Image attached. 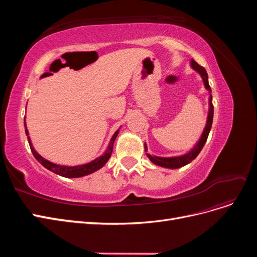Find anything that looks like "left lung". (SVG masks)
Masks as SVG:
<instances>
[{"label": "left lung", "mask_w": 257, "mask_h": 257, "mask_svg": "<svg viewBox=\"0 0 257 257\" xmlns=\"http://www.w3.org/2000/svg\"><path fill=\"white\" fill-rule=\"evenodd\" d=\"M192 67L197 71L200 76L203 77V80L205 83V87L207 90H209L211 92V88H210L209 82H208V74L206 72V69L200 66L198 63H196L195 61L192 60L191 62ZM212 120H213V104H212V95L210 94V98H209V113H208V120H207V124L206 127L204 130V133L201 135L198 144L194 147V149L192 151H190L188 154L181 155V157H176V158H159V157H152L150 154H147V157L150 159V161L152 163H154L155 165H159L162 167H166V168H180L186 164H189L194 159H195L197 155L199 154V152L203 149V147L205 146L207 138L209 135V132L211 130V125H212ZM145 148H146V144H145ZM147 152V149H145Z\"/></svg>", "instance_id": "1"}]
</instances>
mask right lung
<instances>
[{"mask_svg": "<svg viewBox=\"0 0 257 257\" xmlns=\"http://www.w3.org/2000/svg\"><path fill=\"white\" fill-rule=\"evenodd\" d=\"M26 134L28 135V130L26 127ZM119 134V130L115 132V133L113 134L112 138L110 139V143H109V146H108V149L106 150L105 154L102 155V157L97 158L96 160L92 161L90 163H88V164H84V165H79V166H60V165H56L53 164V163L45 160L44 158H42L40 154H38L35 150L34 148L32 146V144H31L30 142V137L28 136V141H29V145H30V148H31V151H32L34 158L41 163V164L46 167L47 169H49L50 172L57 174V175H60L62 177H65V178H78V177H83V176H87V175H90L92 173L96 172V170H98L99 168H102L107 161L109 160L110 155L112 153V149H113V143L115 141L116 136H118Z\"/></svg>", "mask_w": 257, "mask_h": 257, "instance_id": "obj_1", "label": "right lung"}]
</instances>
